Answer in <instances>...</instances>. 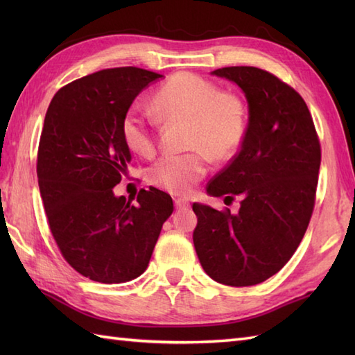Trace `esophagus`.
<instances>
[{"label":"esophagus","instance_id":"esophagus-1","mask_svg":"<svg viewBox=\"0 0 355 355\" xmlns=\"http://www.w3.org/2000/svg\"><path fill=\"white\" fill-rule=\"evenodd\" d=\"M173 205H175L177 209H186V207H189V201L184 198H175L173 200Z\"/></svg>","mask_w":355,"mask_h":355}]
</instances>
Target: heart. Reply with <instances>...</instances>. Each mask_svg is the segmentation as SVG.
<instances>
[{
    "label": "heart",
    "instance_id": "b5f03b06",
    "mask_svg": "<svg viewBox=\"0 0 355 355\" xmlns=\"http://www.w3.org/2000/svg\"><path fill=\"white\" fill-rule=\"evenodd\" d=\"M154 111L168 122H187L186 146L195 149L182 155H166L149 171L155 186L172 193H186L206 175L207 155L216 162L229 160L243 145L247 111L236 94L221 93L214 82L193 73H178L157 89ZM125 145L134 154H154L155 125L132 107L122 120Z\"/></svg>",
    "mask_w": 355,
    "mask_h": 355
}]
</instances>
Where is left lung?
<instances>
[{
    "instance_id": "1",
    "label": "left lung",
    "mask_w": 355,
    "mask_h": 355,
    "mask_svg": "<svg viewBox=\"0 0 355 355\" xmlns=\"http://www.w3.org/2000/svg\"><path fill=\"white\" fill-rule=\"evenodd\" d=\"M212 74L243 89L248 125L241 150L207 184V193L241 198L239 212L193 202V245L214 281L248 286L276 275L310 224L320 143L296 89L256 67H224Z\"/></svg>"
}]
</instances>
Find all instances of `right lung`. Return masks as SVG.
Returning <instances> with one entry per match:
<instances>
[{"instance_id":"1","label":"right lung","mask_w":355,"mask_h":355,"mask_svg":"<svg viewBox=\"0 0 355 355\" xmlns=\"http://www.w3.org/2000/svg\"><path fill=\"white\" fill-rule=\"evenodd\" d=\"M160 78L137 67L96 71L59 89L45 114L36 172L51 235L64 259L96 282L139 277L173 212L171 195L155 187L135 205L112 191L131 163L123 116Z\"/></svg>"}]
</instances>
